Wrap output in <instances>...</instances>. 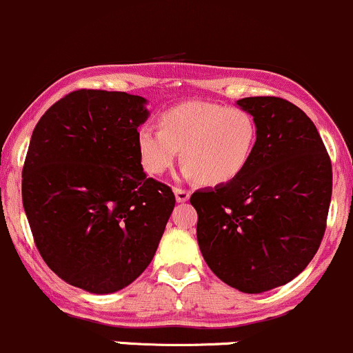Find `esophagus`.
Listing matches in <instances>:
<instances>
[{
  "instance_id": "1",
  "label": "esophagus",
  "mask_w": 353,
  "mask_h": 353,
  "mask_svg": "<svg viewBox=\"0 0 353 353\" xmlns=\"http://www.w3.org/2000/svg\"><path fill=\"white\" fill-rule=\"evenodd\" d=\"M175 197L178 202H187L188 197H190V190H187V188H181V187H175Z\"/></svg>"
}]
</instances>
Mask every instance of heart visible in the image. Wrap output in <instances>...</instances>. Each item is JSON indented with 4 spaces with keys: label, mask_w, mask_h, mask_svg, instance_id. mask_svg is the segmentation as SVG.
Returning a JSON list of instances; mask_svg holds the SVG:
<instances>
[{
    "label": "heart",
    "mask_w": 353,
    "mask_h": 353,
    "mask_svg": "<svg viewBox=\"0 0 353 353\" xmlns=\"http://www.w3.org/2000/svg\"><path fill=\"white\" fill-rule=\"evenodd\" d=\"M256 143V123L248 110L214 101H185L161 115V127L137 130L144 172L159 176L183 150V173L207 185H223L243 173Z\"/></svg>",
    "instance_id": "b5f03b06"
}]
</instances>
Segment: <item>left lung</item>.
I'll use <instances>...</instances> for the list:
<instances>
[{"label":"left lung","mask_w":353,"mask_h":353,"mask_svg":"<svg viewBox=\"0 0 353 353\" xmlns=\"http://www.w3.org/2000/svg\"><path fill=\"white\" fill-rule=\"evenodd\" d=\"M256 143L239 176L197 190V241L205 263L246 294L275 289L318 252L332 201V161L312 121L279 97H248Z\"/></svg>","instance_id":"left-lung-1"}]
</instances>
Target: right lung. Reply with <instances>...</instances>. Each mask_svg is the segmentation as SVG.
<instances>
[{
    "label": "right lung",
    "instance_id": "add662e5",
    "mask_svg": "<svg viewBox=\"0 0 353 353\" xmlns=\"http://www.w3.org/2000/svg\"><path fill=\"white\" fill-rule=\"evenodd\" d=\"M144 105L125 92H71L37 122L23 163L21 199L39 253L64 282L93 294L121 290L146 270L176 202L141 165Z\"/></svg>",
    "mask_w": 353,
    "mask_h": 353
}]
</instances>
